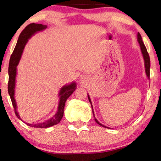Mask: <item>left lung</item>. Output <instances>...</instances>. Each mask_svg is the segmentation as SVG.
I'll return each mask as SVG.
<instances>
[{"label":"left lung","instance_id":"left-lung-1","mask_svg":"<svg viewBox=\"0 0 161 161\" xmlns=\"http://www.w3.org/2000/svg\"><path fill=\"white\" fill-rule=\"evenodd\" d=\"M137 39H138V44H139L140 49H141V52H142V57H143V58H144V69H145V72H146V75H147V78H148V79H149V71H150V59H149V56L148 53H147V48H146V47H145L144 42H143L142 38V36H141V35H140L139 33H138ZM88 98H89V103H91V106H92V113H93V115H94V120H95V122L97 123L98 125H100V126L104 127H105V128H110V127H106V126H105V125H103V124H101V123L99 122V121L95 118V116H94V114L93 105H92L91 98H90V97H89V94H88Z\"/></svg>","mask_w":161,"mask_h":161}]
</instances>
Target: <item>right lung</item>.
<instances>
[{"label":"right lung","instance_id":"right-lung-1","mask_svg":"<svg viewBox=\"0 0 161 161\" xmlns=\"http://www.w3.org/2000/svg\"><path fill=\"white\" fill-rule=\"evenodd\" d=\"M47 26L42 24L37 23H31L26 26L23 31L21 32L20 35L19 36L18 40H17V45L15 46L14 51H13L12 56H11L9 65H8V92L9 94L11 100H12L13 107L14 108V112L17 118L21 121H23L19 114L17 111V105L16 100H15V86H16V78L17 68V67L19 64L20 61L21 56L23 55V52L25 48L26 44L28 42V39L31 38L35 34L42 31L45 30ZM77 88V83L75 81L69 84H66L63 86L58 92V97H59L58 108H57L56 113L53 116H51L48 119L44 121V122L36 123V124H31V123L25 122L28 126L32 127H39V128H47L53 125L58 124L61 120L64 115V105L66 101L69 97L73 93L75 90Z\"/></svg>","mask_w":161,"mask_h":161}]
</instances>
